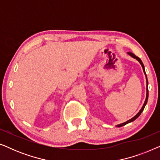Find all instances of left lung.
I'll list each match as a JSON object with an SVG mask.
<instances>
[{
  "instance_id": "1",
  "label": "left lung",
  "mask_w": 160,
  "mask_h": 160,
  "mask_svg": "<svg viewBox=\"0 0 160 160\" xmlns=\"http://www.w3.org/2000/svg\"><path fill=\"white\" fill-rule=\"evenodd\" d=\"M128 54H129V55H130L131 57H132V58H135V59H136V60H137L138 61V62H139L140 63H141V66H142V68H143V71L144 73H145V75H146V86H147V88H146V98L145 102H144V104H143V107H142V108H141V110H140L139 112L137 114L135 115L134 117H132V119H130V120H128V121H127V122H124V123H122V124H118V125H117V127H118V128H120V127H122V126H124V125H125V124H128V123H130V122H132L134 121V120L136 119L140 115H141V113L142 112H143V109H144V108H145V106H146V103H147V101H148V80H147V76H146V72H145V68H144V65H143V63L142 62L141 60V59H140V58H138V57L135 56L134 54L132 53V52H128Z\"/></svg>"
}]
</instances>
